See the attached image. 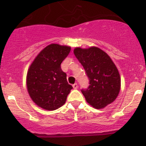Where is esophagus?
<instances>
[{
    "mask_svg": "<svg viewBox=\"0 0 146 146\" xmlns=\"http://www.w3.org/2000/svg\"><path fill=\"white\" fill-rule=\"evenodd\" d=\"M73 88H74V89H78V84H73Z\"/></svg>",
    "mask_w": 146,
    "mask_h": 146,
    "instance_id": "esophagus-1",
    "label": "esophagus"
}]
</instances>
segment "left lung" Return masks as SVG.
I'll list each match as a JSON object with an SVG mask.
<instances>
[{"label": "left lung", "mask_w": 146, "mask_h": 146, "mask_svg": "<svg viewBox=\"0 0 146 146\" xmlns=\"http://www.w3.org/2000/svg\"><path fill=\"white\" fill-rule=\"evenodd\" d=\"M74 54L90 79L89 88L82 90L86 102L96 109H103L113 103L120 92L121 78L109 55L96 46L77 47Z\"/></svg>", "instance_id": "left-lung-1"}]
</instances>
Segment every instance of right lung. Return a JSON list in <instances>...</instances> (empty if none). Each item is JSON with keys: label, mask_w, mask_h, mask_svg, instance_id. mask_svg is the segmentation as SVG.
Segmentation results:
<instances>
[{"label": "right lung", "mask_w": 146, "mask_h": 146, "mask_svg": "<svg viewBox=\"0 0 146 146\" xmlns=\"http://www.w3.org/2000/svg\"><path fill=\"white\" fill-rule=\"evenodd\" d=\"M70 50V46L50 44L38 53L29 67L27 92L39 108L55 110L66 103L72 86L68 84L60 65Z\"/></svg>", "instance_id": "obj_1"}]
</instances>
